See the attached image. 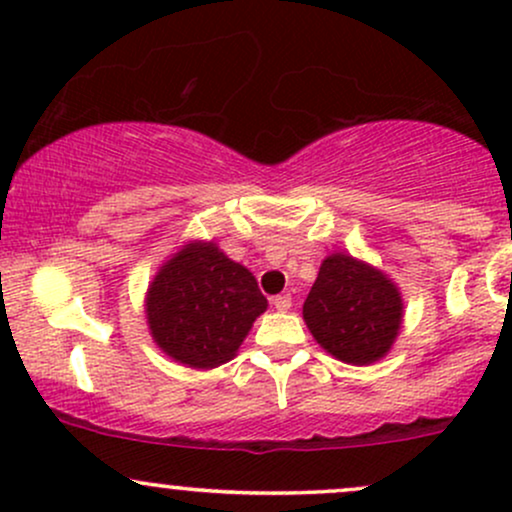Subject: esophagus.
I'll use <instances>...</instances> for the list:
<instances>
[{
  "label": "esophagus",
  "mask_w": 512,
  "mask_h": 512,
  "mask_svg": "<svg viewBox=\"0 0 512 512\" xmlns=\"http://www.w3.org/2000/svg\"><path fill=\"white\" fill-rule=\"evenodd\" d=\"M272 305L276 310H281V313H286V310H291V296L289 293H281V296H274L272 298Z\"/></svg>",
  "instance_id": "1"
}]
</instances>
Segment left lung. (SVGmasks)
<instances>
[{
	"mask_svg": "<svg viewBox=\"0 0 512 512\" xmlns=\"http://www.w3.org/2000/svg\"><path fill=\"white\" fill-rule=\"evenodd\" d=\"M303 320L334 358L368 366L395 344L402 327V296L380 269L334 252L322 262L305 298Z\"/></svg>",
	"mask_w": 512,
	"mask_h": 512,
	"instance_id": "1",
	"label": "left lung"
}]
</instances>
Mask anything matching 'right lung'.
Instances as JSON below:
<instances>
[{
	"label": "right lung",
	"instance_id": "right-lung-1",
	"mask_svg": "<svg viewBox=\"0 0 512 512\" xmlns=\"http://www.w3.org/2000/svg\"><path fill=\"white\" fill-rule=\"evenodd\" d=\"M267 298L243 264L216 243L182 245L146 291V322L161 351L190 368L231 361Z\"/></svg>",
	"mask_w": 512,
	"mask_h": 512
}]
</instances>
